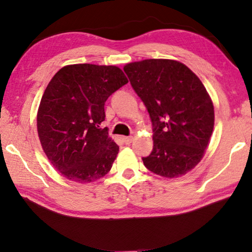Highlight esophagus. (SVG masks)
<instances>
[{"mask_svg":"<svg viewBox=\"0 0 252 252\" xmlns=\"http://www.w3.org/2000/svg\"><path fill=\"white\" fill-rule=\"evenodd\" d=\"M123 141L126 144H130L133 141V136H123Z\"/></svg>","mask_w":252,"mask_h":252,"instance_id":"34e87169","label":"esophagus"}]
</instances>
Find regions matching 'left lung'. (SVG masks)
<instances>
[{"mask_svg": "<svg viewBox=\"0 0 252 252\" xmlns=\"http://www.w3.org/2000/svg\"><path fill=\"white\" fill-rule=\"evenodd\" d=\"M150 114L153 149L142 158L148 170L181 177L203 158L215 126V109L201 81L189 67L168 59H148L123 67Z\"/></svg>", "mask_w": 252, "mask_h": 252, "instance_id": "1", "label": "left lung"}]
</instances>
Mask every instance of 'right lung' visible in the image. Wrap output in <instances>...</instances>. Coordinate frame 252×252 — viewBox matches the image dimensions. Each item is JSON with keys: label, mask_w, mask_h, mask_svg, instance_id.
Returning <instances> with one entry per match:
<instances>
[{"label": "right lung", "mask_w": 252, "mask_h": 252, "mask_svg": "<svg viewBox=\"0 0 252 252\" xmlns=\"http://www.w3.org/2000/svg\"><path fill=\"white\" fill-rule=\"evenodd\" d=\"M126 83L120 67L89 63L63 66L51 79L37 110V134L67 180L93 182L112 168L119 147L101 123L105 101Z\"/></svg>", "instance_id": "1"}]
</instances>
